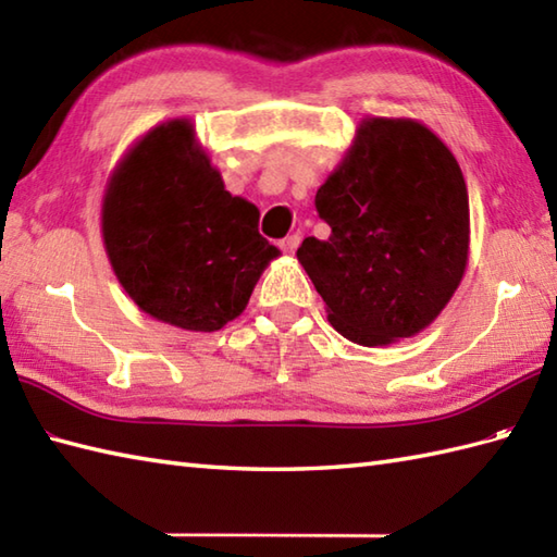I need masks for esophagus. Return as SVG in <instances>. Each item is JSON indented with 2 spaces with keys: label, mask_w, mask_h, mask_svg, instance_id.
<instances>
[{
  "label": "esophagus",
  "mask_w": 557,
  "mask_h": 557,
  "mask_svg": "<svg viewBox=\"0 0 557 557\" xmlns=\"http://www.w3.org/2000/svg\"><path fill=\"white\" fill-rule=\"evenodd\" d=\"M299 244H301V236H299V234H289L287 239H282V242H280L282 251H285V253H294V251H297Z\"/></svg>",
  "instance_id": "esophagus-1"
}]
</instances>
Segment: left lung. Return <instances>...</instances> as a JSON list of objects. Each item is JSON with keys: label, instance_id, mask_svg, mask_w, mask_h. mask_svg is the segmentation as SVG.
I'll list each match as a JSON object with an SVG mask.
<instances>
[{"label": "left lung", "instance_id": "1", "mask_svg": "<svg viewBox=\"0 0 557 557\" xmlns=\"http://www.w3.org/2000/svg\"><path fill=\"white\" fill-rule=\"evenodd\" d=\"M315 210L333 234L304 239L297 258L342 337L387 347L441 315L467 270L469 194L429 126L363 120Z\"/></svg>", "mask_w": 557, "mask_h": 557}]
</instances>
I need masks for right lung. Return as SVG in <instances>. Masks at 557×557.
Masks as SVG:
<instances>
[{
  "label": "right lung",
  "instance_id": "obj_1",
  "mask_svg": "<svg viewBox=\"0 0 557 557\" xmlns=\"http://www.w3.org/2000/svg\"><path fill=\"white\" fill-rule=\"evenodd\" d=\"M260 212L232 196L191 120L152 126L112 170L102 196V242L140 311L191 333L242 315L280 256L258 234Z\"/></svg>",
  "mask_w": 557,
  "mask_h": 557
}]
</instances>
